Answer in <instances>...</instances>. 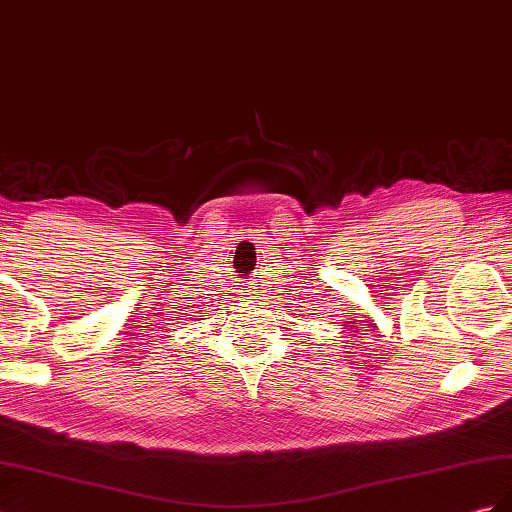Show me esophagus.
<instances>
[{"instance_id":"obj_1","label":"esophagus","mask_w":512,"mask_h":512,"mask_svg":"<svg viewBox=\"0 0 512 512\" xmlns=\"http://www.w3.org/2000/svg\"><path fill=\"white\" fill-rule=\"evenodd\" d=\"M250 288H252V286H250ZM243 292H245V294H252V292H250V290H247V288H245ZM245 299H252V297H245Z\"/></svg>"}]
</instances>
